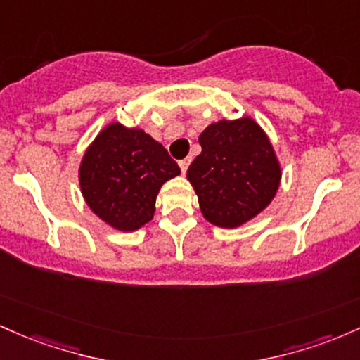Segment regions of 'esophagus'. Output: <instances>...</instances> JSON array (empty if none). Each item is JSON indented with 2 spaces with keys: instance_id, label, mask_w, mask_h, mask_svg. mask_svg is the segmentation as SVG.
Returning a JSON list of instances; mask_svg holds the SVG:
<instances>
[{
  "instance_id": "esophagus-1",
  "label": "esophagus",
  "mask_w": 360,
  "mask_h": 360,
  "mask_svg": "<svg viewBox=\"0 0 360 360\" xmlns=\"http://www.w3.org/2000/svg\"><path fill=\"white\" fill-rule=\"evenodd\" d=\"M179 165H180V169H181V173H184V175H185V173H187V169H188V165H191V158H185V160H181Z\"/></svg>"
}]
</instances>
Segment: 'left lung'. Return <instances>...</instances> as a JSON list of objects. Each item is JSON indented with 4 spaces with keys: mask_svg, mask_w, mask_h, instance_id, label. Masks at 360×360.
<instances>
[{
    "mask_svg": "<svg viewBox=\"0 0 360 360\" xmlns=\"http://www.w3.org/2000/svg\"><path fill=\"white\" fill-rule=\"evenodd\" d=\"M202 153L187 179L199 197L200 211L219 228H238L272 202L281 184V165L252 117L219 120L199 136Z\"/></svg>",
    "mask_w": 360,
    "mask_h": 360,
    "instance_id": "1",
    "label": "left lung"
}]
</instances>
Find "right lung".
Segmentation results:
<instances>
[{
    "instance_id": "1",
    "label": "right lung",
    "mask_w": 360,
    "mask_h": 360,
    "mask_svg": "<svg viewBox=\"0 0 360 360\" xmlns=\"http://www.w3.org/2000/svg\"><path fill=\"white\" fill-rule=\"evenodd\" d=\"M180 175L168 151L143 129L114 122L95 137L79 165V187L100 219L136 231L153 219L161 185Z\"/></svg>"
}]
</instances>
